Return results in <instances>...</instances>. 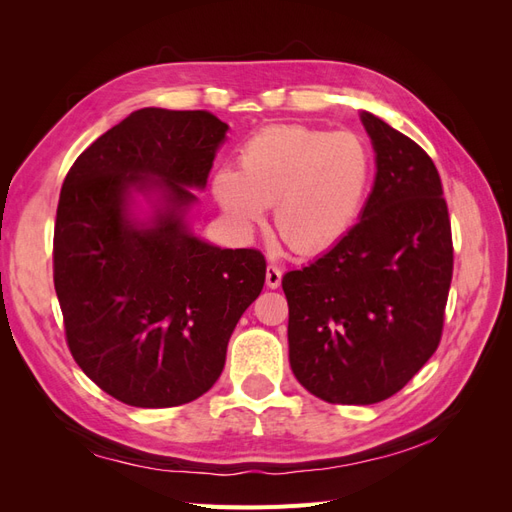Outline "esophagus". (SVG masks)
Returning a JSON list of instances; mask_svg holds the SVG:
<instances>
[{"label":"esophagus","instance_id":"esophagus-1","mask_svg":"<svg viewBox=\"0 0 512 512\" xmlns=\"http://www.w3.org/2000/svg\"><path fill=\"white\" fill-rule=\"evenodd\" d=\"M280 284H282V269L277 265H269L267 267V286L277 288Z\"/></svg>","mask_w":512,"mask_h":512}]
</instances>
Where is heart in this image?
<instances>
[{
  "instance_id": "obj_1",
  "label": "heart",
  "mask_w": 512,
  "mask_h": 512,
  "mask_svg": "<svg viewBox=\"0 0 512 512\" xmlns=\"http://www.w3.org/2000/svg\"><path fill=\"white\" fill-rule=\"evenodd\" d=\"M374 175L361 136L273 126L239 153V173L220 170L213 194L228 222L252 232L273 207L277 235L297 254H322L356 224Z\"/></svg>"
}]
</instances>
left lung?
<instances>
[{
  "label": "left lung",
  "mask_w": 512,
  "mask_h": 512,
  "mask_svg": "<svg viewBox=\"0 0 512 512\" xmlns=\"http://www.w3.org/2000/svg\"><path fill=\"white\" fill-rule=\"evenodd\" d=\"M376 181L348 235L284 275L292 374L329 404L389 399L436 352L453 239L436 164L412 138L361 113Z\"/></svg>",
  "instance_id": "left-lung-1"
}]
</instances>
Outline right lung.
Instances as JSON below:
<instances>
[{
  "instance_id": "1",
  "label": "right lung",
  "mask_w": 512,
  "mask_h": 512,
  "mask_svg": "<svg viewBox=\"0 0 512 512\" xmlns=\"http://www.w3.org/2000/svg\"><path fill=\"white\" fill-rule=\"evenodd\" d=\"M228 126L207 111L141 108L91 143L61 185L53 280L74 361L104 393L173 408L207 393L228 339L265 286L258 250L188 226ZM154 196L152 218L133 192Z\"/></svg>"
}]
</instances>
